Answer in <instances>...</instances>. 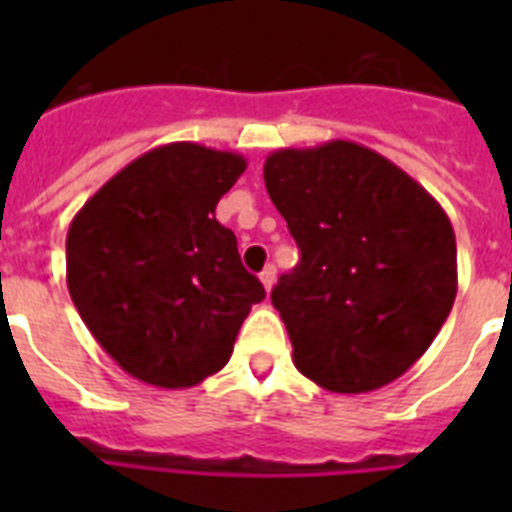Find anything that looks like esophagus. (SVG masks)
Returning a JSON list of instances; mask_svg holds the SVG:
<instances>
[{
	"label": "esophagus",
	"instance_id": "34e87169",
	"mask_svg": "<svg viewBox=\"0 0 512 512\" xmlns=\"http://www.w3.org/2000/svg\"><path fill=\"white\" fill-rule=\"evenodd\" d=\"M260 281H263V287L271 292L273 284H276V268H273V265H265L263 273H260Z\"/></svg>",
	"mask_w": 512,
	"mask_h": 512
}]
</instances>
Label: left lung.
<instances>
[{
    "mask_svg": "<svg viewBox=\"0 0 512 512\" xmlns=\"http://www.w3.org/2000/svg\"><path fill=\"white\" fill-rule=\"evenodd\" d=\"M263 177L300 247L271 292L297 369L332 393L401 377L457 295V241L441 204L353 140L279 148Z\"/></svg>",
    "mask_w": 512,
    "mask_h": 512,
    "instance_id": "8db88e82",
    "label": "left lung"
}]
</instances>
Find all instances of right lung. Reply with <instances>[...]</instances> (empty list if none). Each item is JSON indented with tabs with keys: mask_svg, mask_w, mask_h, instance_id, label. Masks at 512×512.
<instances>
[{
	"mask_svg": "<svg viewBox=\"0 0 512 512\" xmlns=\"http://www.w3.org/2000/svg\"><path fill=\"white\" fill-rule=\"evenodd\" d=\"M244 170L233 151L167 143L116 172L71 220V300L135 380L199 385L228 364L241 324L265 300L233 231L215 220Z\"/></svg>",
	"mask_w": 512,
	"mask_h": 512,
	"instance_id": "1",
	"label": "right lung"
}]
</instances>
